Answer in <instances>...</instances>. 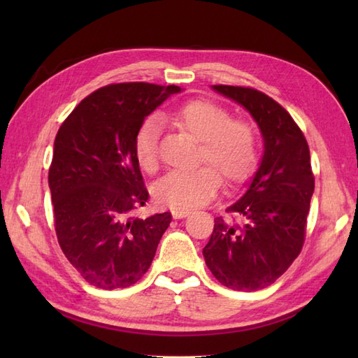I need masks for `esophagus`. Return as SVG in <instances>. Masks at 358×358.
Here are the masks:
<instances>
[{
  "mask_svg": "<svg viewBox=\"0 0 358 358\" xmlns=\"http://www.w3.org/2000/svg\"><path fill=\"white\" fill-rule=\"evenodd\" d=\"M172 215H173L175 220H180V218H186L187 215H191V212L185 210V209H173Z\"/></svg>",
  "mask_w": 358,
  "mask_h": 358,
  "instance_id": "obj_1",
  "label": "esophagus"
}]
</instances>
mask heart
<instances>
[{"label":"heart","instance_id":"1","mask_svg":"<svg viewBox=\"0 0 358 358\" xmlns=\"http://www.w3.org/2000/svg\"><path fill=\"white\" fill-rule=\"evenodd\" d=\"M164 118L201 141L200 162L214 166L226 185L245 183L254 172L257 143L254 129L248 121L232 120L222 106L206 100L181 104L164 113ZM159 135L162 124L154 117L144 121L135 134L134 152L143 171L154 172L158 167ZM213 170L203 166L194 171L169 172L155 185L157 201L185 210L204 206L214 199L220 187V177Z\"/></svg>","mask_w":358,"mask_h":358}]
</instances>
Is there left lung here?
<instances>
[{
	"mask_svg": "<svg viewBox=\"0 0 358 358\" xmlns=\"http://www.w3.org/2000/svg\"><path fill=\"white\" fill-rule=\"evenodd\" d=\"M243 106L260 129L263 155L246 192L215 218L203 257L214 277L234 291L268 287L299 257L314 194L309 146L292 117L255 89L212 86Z\"/></svg>",
	"mask_w": 358,
	"mask_h": 358,
	"instance_id": "8db88e82",
	"label": "left lung"
}]
</instances>
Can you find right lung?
I'll list each match as a JSON object with an SVG mask.
<instances>
[{"label":"right lung","instance_id":"1","mask_svg":"<svg viewBox=\"0 0 358 358\" xmlns=\"http://www.w3.org/2000/svg\"><path fill=\"white\" fill-rule=\"evenodd\" d=\"M178 86L120 83L86 96L53 143L49 189L58 243L92 286L135 285L154 260L171 212L134 218L149 194L134 140L144 118Z\"/></svg>","mask_w":358,"mask_h":358}]
</instances>
